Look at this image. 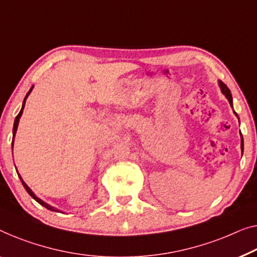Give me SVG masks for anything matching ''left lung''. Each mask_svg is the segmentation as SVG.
I'll return each mask as SVG.
<instances>
[{
  "instance_id": "left-lung-1",
  "label": "left lung",
  "mask_w": 257,
  "mask_h": 257,
  "mask_svg": "<svg viewBox=\"0 0 257 257\" xmlns=\"http://www.w3.org/2000/svg\"><path fill=\"white\" fill-rule=\"evenodd\" d=\"M219 86H220V90H221V92H223V93L225 94V97L227 98V100L229 101V105H231L232 107H233V104H232V94H231V91H229V89L228 87L225 85V84L223 83V82H220L219 80ZM234 114L236 115V113L234 112ZM238 116V115H236ZM241 134V133H240ZM241 150L243 151V139H242V135H241Z\"/></svg>"
}]
</instances>
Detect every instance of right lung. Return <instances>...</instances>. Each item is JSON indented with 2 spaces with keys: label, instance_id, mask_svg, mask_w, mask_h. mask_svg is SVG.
Wrapping results in <instances>:
<instances>
[{
  "label": "right lung",
  "instance_id": "obj_1",
  "mask_svg": "<svg viewBox=\"0 0 257 257\" xmlns=\"http://www.w3.org/2000/svg\"><path fill=\"white\" fill-rule=\"evenodd\" d=\"M32 89H33V86L31 87L30 89V91L28 92V94H26V97L24 98V101H23V106H22V109H21V112L18 113V115L16 116V118H15V123H14V129H13V135H14V140H15V135H16V132H17V127H18V122H19V118H21V116H22V114H23V109H24V106H25V101H26V98L29 97V94L31 93V91H32ZM14 140H13V143H11V147H14ZM18 177H19V179H21V181H22V183H23V186H24V188L26 189V191H28V193L31 195V196H32V198H34V200H36L38 203H39V204H41L43 206H45L46 209H48V210H51V211H57L59 212V210L57 209H55L54 206H52V205H49V204H47V203H45L43 200H40L39 197H37L36 195H34V193L32 190L30 189V187L26 185V183L23 181V179H22V177L21 175H19V173H18Z\"/></svg>",
  "mask_w": 257,
  "mask_h": 257
}]
</instances>
